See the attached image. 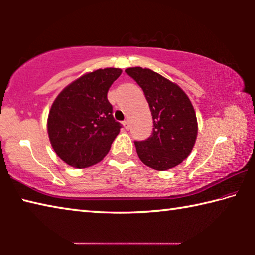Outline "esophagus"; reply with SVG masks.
Segmentation results:
<instances>
[{
    "instance_id": "1",
    "label": "esophagus",
    "mask_w": 255,
    "mask_h": 255,
    "mask_svg": "<svg viewBox=\"0 0 255 255\" xmlns=\"http://www.w3.org/2000/svg\"><path fill=\"white\" fill-rule=\"evenodd\" d=\"M123 125H124V127H125V129H126V130H129V128H130V125H129L128 120H125Z\"/></svg>"
}]
</instances>
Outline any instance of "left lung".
I'll use <instances>...</instances> for the list:
<instances>
[{"instance_id": "8db88e82", "label": "left lung", "mask_w": 255, "mask_h": 255, "mask_svg": "<svg viewBox=\"0 0 255 255\" xmlns=\"http://www.w3.org/2000/svg\"><path fill=\"white\" fill-rule=\"evenodd\" d=\"M143 89L153 118V133L145 141H135L138 157L157 171L173 169L192 152L198 122L189 97L174 82L149 68H126Z\"/></svg>"}]
</instances>
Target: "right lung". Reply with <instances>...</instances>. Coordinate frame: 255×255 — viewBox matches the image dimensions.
I'll use <instances>...</instances> for the list:
<instances>
[{"label": "right lung", "mask_w": 255, "mask_h": 255, "mask_svg": "<svg viewBox=\"0 0 255 255\" xmlns=\"http://www.w3.org/2000/svg\"><path fill=\"white\" fill-rule=\"evenodd\" d=\"M120 68H99L65 86L50 107L47 119L51 147L75 169L102 161L120 131L107 93L122 74Z\"/></svg>", "instance_id": "1"}]
</instances>
